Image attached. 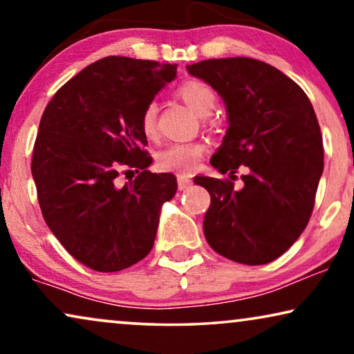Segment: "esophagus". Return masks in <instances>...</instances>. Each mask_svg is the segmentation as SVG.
<instances>
[{
    "instance_id": "1",
    "label": "esophagus",
    "mask_w": 354,
    "mask_h": 354,
    "mask_svg": "<svg viewBox=\"0 0 354 354\" xmlns=\"http://www.w3.org/2000/svg\"><path fill=\"white\" fill-rule=\"evenodd\" d=\"M177 183H178V188H180V190H185V188L192 185V178L188 176H183V174H178Z\"/></svg>"
}]
</instances>
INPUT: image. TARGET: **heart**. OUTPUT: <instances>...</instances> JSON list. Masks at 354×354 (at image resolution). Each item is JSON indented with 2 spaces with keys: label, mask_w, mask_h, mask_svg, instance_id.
Returning a JSON list of instances; mask_svg holds the SVG:
<instances>
[{
  "label": "heart",
  "mask_w": 354,
  "mask_h": 354,
  "mask_svg": "<svg viewBox=\"0 0 354 354\" xmlns=\"http://www.w3.org/2000/svg\"><path fill=\"white\" fill-rule=\"evenodd\" d=\"M177 96L198 115H207L214 109L217 96L214 90L205 82L188 80L177 88ZM140 127L147 138L158 137V106L149 103L140 118ZM206 145L203 142L172 143L158 154L156 164L161 171L190 174L198 167V162L205 153Z\"/></svg>",
  "instance_id": "1"
}]
</instances>
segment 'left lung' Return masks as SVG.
<instances>
[{
    "label": "left lung",
    "mask_w": 354,
    "mask_h": 354,
    "mask_svg": "<svg viewBox=\"0 0 354 354\" xmlns=\"http://www.w3.org/2000/svg\"><path fill=\"white\" fill-rule=\"evenodd\" d=\"M225 104L227 129L211 166L235 174L243 187L195 177L211 195L203 230L216 253L235 263L268 264L283 254L308 225L324 171L322 135L299 85L251 57L207 59L187 66Z\"/></svg>",
    "instance_id": "obj_1"
}]
</instances>
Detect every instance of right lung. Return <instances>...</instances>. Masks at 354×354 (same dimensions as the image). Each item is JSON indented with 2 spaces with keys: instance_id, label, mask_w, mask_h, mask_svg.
Segmentation results:
<instances>
[{
  "instance_id": "1",
  "label": "right lung",
  "mask_w": 354,
  "mask_h": 354,
  "mask_svg": "<svg viewBox=\"0 0 354 354\" xmlns=\"http://www.w3.org/2000/svg\"><path fill=\"white\" fill-rule=\"evenodd\" d=\"M176 75L177 64L103 57L62 85L41 115L32 158L41 214L86 268L118 272L153 248L177 178L148 171L140 118ZM124 165L139 176L119 187Z\"/></svg>"
}]
</instances>
